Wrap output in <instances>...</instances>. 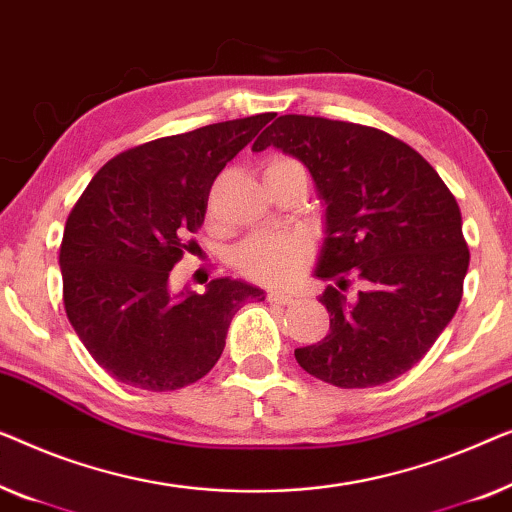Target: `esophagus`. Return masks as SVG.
Here are the masks:
<instances>
[{
    "instance_id": "obj_1",
    "label": "esophagus",
    "mask_w": 512,
    "mask_h": 512,
    "mask_svg": "<svg viewBox=\"0 0 512 512\" xmlns=\"http://www.w3.org/2000/svg\"><path fill=\"white\" fill-rule=\"evenodd\" d=\"M266 299H269L271 304H280V306L294 304V299L290 297V294H283V292H269V294H266Z\"/></svg>"
}]
</instances>
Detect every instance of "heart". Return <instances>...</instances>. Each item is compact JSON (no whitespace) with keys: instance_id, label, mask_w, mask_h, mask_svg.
<instances>
[{"instance_id":"1","label":"heart","mask_w":512,"mask_h":512,"mask_svg":"<svg viewBox=\"0 0 512 512\" xmlns=\"http://www.w3.org/2000/svg\"><path fill=\"white\" fill-rule=\"evenodd\" d=\"M301 167L292 157H276L264 171ZM304 169V167H301ZM243 276L264 285H290L304 271L308 262V243L290 234H257L250 236L234 257Z\"/></svg>"}]
</instances>
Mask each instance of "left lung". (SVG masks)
Segmentation results:
<instances>
[{
    "label": "left lung",
    "instance_id": "obj_1",
    "mask_svg": "<svg viewBox=\"0 0 512 512\" xmlns=\"http://www.w3.org/2000/svg\"><path fill=\"white\" fill-rule=\"evenodd\" d=\"M269 146L306 164L327 206L315 276L334 280L320 297L329 334L294 357L345 390L390 383L427 355L462 301L471 255L457 199L417 150L376 127L280 115L253 150Z\"/></svg>",
    "mask_w": 512,
    "mask_h": 512
}]
</instances>
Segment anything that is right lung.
<instances>
[{
	"mask_svg": "<svg viewBox=\"0 0 512 512\" xmlns=\"http://www.w3.org/2000/svg\"><path fill=\"white\" fill-rule=\"evenodd\" d=\"M271 113L215 122L115 155L71 208L60 246L62 299L92 359L120 383L171 392L197 383L225 350L241 304L264 292L215 278L171 294V269L204 225L208 192Z\"/></svg>",
	"mask_w": 512,
	"mask_h": 512,
	"instance_id": "add662e5",
	"label": "right lung"
}]
</instances>
